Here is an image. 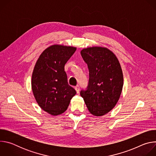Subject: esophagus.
Instances as JSON below:
<instances>
[{"label":"esophagus","instance_id":"esophagus-1","mask_svg":"<svg viewBox=\"0 0 156 156\" xmlns=\"http://www.w3.org/2000/svg\"><path fill=\"white\" fill-rule=\"evenodd\" d=\"M75 90H76V93H79V92H80V87H79V86H75Z\"/></svg>","mask_w":156,"mask_h":156}]
</instances>
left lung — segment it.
<instances>
[{
  "label": "left lung",
  "instance_id": "obj_1",
  "mask_svg": "<svg viewBox=\"0 0 156 156\" xmlns=\"http://www.w3.org/2000/svg\"><path fill=\"white\" fill-rule=\"evenodd\" d=\"M81 55L89 69V83L80 92L90 112L102 116L113 109L120 97L123 76L116 55L106 48L83 49Z\"/></svg>",
  "mask_w": 156,
  "mask_h": 156
}]
</instances>
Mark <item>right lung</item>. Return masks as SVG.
<instances>
[{
	"mask_svg": "<svg viewBox=\"0 0 156 156\" xmlns=\"http://www.w3.org/2000/svg\"><path fill=\"white\" fill-rule=\"evenodd\" d=\"M76 48L59 44L48 47L38 58L32 74L31 87L39 106L52 115L63 113L76 94L68 84L65 63Z\"/></svg>",
	"mask_w": 156,
	"mask_h": 156,
	"instance_id": "obj_1",
	"label": "right lung"
}]
</instances>
